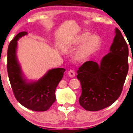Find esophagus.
<instances>
[{
  "label": "esophagus",
  "mask_w": 133,
  "mask_h": 133,
  "mask_svg": "<svg viewBox=\"0 0 133 133\" xmlns=\"http://www.w3.org/2000/svg\"><path fill=\"white\" fill-rule=\"evenodd\" d=\"M68 74L70 77H74L76 76V72H75V71L73 70H70L68 72Z\"/></svg>",
  "instance_id": "34e87169"
}]
</instances>
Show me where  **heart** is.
<instances>
[{"mask_svg": "<svg viewBox=\"0 0 133 133\" xmlns=\"http://www.w3.org/2000/svg\"><path fill=\"white\" fill-rule=\"evenodd\" d=\"M75 43L80 44L83 43L76 53V59L78 61H84L95 53L101 45V39L97 35H90L83 33L76 38Z\"/></svg>", "mask_w": 133, "mask_h": 133, "instance_id": "1", "label": "heart"}]
</instances>
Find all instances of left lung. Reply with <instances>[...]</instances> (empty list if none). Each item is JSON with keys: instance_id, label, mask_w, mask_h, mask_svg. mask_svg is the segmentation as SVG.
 Wrapping results in <instances>:
<instances>
[{"instance_id": "obj_1", "label": "left lung", "mask_w": 133, "mask_h": 133, "mask_svg": "<svg viewBox=\"0 0 133 133\" xmlns=\"http://www.w3.org/2000/svg\"><path fill=\"white\" fill-rule=\"evenodd\" d=\"M110 51L100 64L88 61L77 70L82 94L79 102L87 111H96L113 104L122 91L128 75V46L118 29Z\"/></svg>"}]
</instances>
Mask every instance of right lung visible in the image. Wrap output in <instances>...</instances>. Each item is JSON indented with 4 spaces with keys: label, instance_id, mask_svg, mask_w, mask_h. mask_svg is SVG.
<instances>
[{
    "label": "right lung",
    "instance_id": "1",
    "mask_svg": "<svg viewBox=\"0 0 133 133\" xmlns=\"http://www.w3.org/2000/svg\"><path fill=\"white\" fill-rule=\"evenodd\" d=\"M26 35L25 31L19 32L9 43L7 64L8 77L13 94L19 103L31 110L45 111L55 102L56 88L62 79L65 69L50 70L38 81L27 82L16 57L17 41Z\"/></svg>",
    "mask_w": 133,
    "mask_h": 133
}]
</instances>
